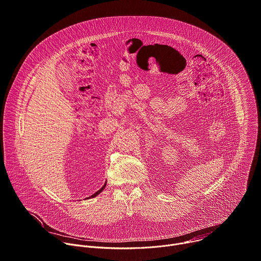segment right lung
Returning <instances> with one entry per match:
<instances>
[{"mask_svg":"<svg viewBox=\"0 0 261 261\" xmlns=\"http://www.w3.org/2000/svg\"><path fill=\"white\" fill-rule=\"evenodd\" d=\"M105 187H106V184H105V185H103V186H102V187H101V188H100L99 190H97V191H96V192H95L94 194H92V195H91V197H94V196H96V195H97L98 193H100V192H101V191L103 190V188H105Z\"/></svg>","mask_w":261,"mask_h":261,"instance_id":"add662e5","label":"right lung"}]
</instances>
